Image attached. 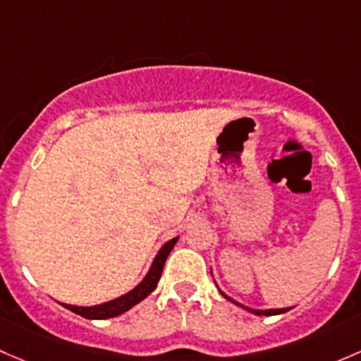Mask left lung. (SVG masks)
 <instances>
[{"mask_svg":"<svg viewBox=\"0 0 361 361\" xmlns=\"http://www.w3.org/2000/svg\"><path fill=\"white\" fill-rule=\"evenodd\" d=\"M221 293H222V292H221ZM222 295H224L226 299H228V300H231V302L238 304L236 300H233L231 297H228V295H226V293H222ZM238 306L245 307L243 304H238ZM245 310H247V311H250V313H254V314H259V317H261V314H264V317H273V314H281V313H287V311L290 310V307H281V310H252V307H245Z\"/></svg>","mask_w":361,"mask_h":361,"instance_id":"8db88e82","label":"left lung"}]
</instances>
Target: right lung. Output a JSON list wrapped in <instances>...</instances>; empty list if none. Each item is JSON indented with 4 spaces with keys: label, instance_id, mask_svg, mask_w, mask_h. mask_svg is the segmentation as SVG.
<instances>
[{
    "label": "right lung",
    "instance_id": "obj_1",
    "mask_svg": "<svg viewBox=\"0 0 361 361\" xmlns=\"http://www.w3.org/2000/svg\"><path fill=\"white\" fill-rule=\"evenodd\" d=\"M177 240H179V236L172 238V240L166 241V243L159 248V252L156 254L153 264H151L149 271H147L146 278H144V280L140 281L133 290L125 293V295L109 300V302L97 304V306H71V304H62V306L68 307V310L73 311V313L80 314V317L88 318V319L114 318L118 317V314L125 313V311H128L130 307L139 304L140 300L146 299V297L154 290L159 278H161V271H163V266H165L166 257H169V254L172 252V248L176 247Z\"/></svg>",
    "mask_w": 361,
    "mask_h": 361
}]
</instances>
